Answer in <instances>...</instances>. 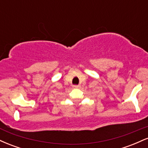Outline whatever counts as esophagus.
I'll return each mask as SVG.
<instances>
[{
  "mask_svg": "<svg viewBox=\"0 0 148 148\" xmlns=\"http://www.w3.org/2000/svg\"><path fill=\"white\" fill-rule=\"evenodd\" d=\"M79 87H80L79 85H74V86H73V88H79Z\"/></svg>",
  "mask_w": 148,
  "mask_h": 148,
  "instance_id": "obj_1",
  "label": "esophagus"
}]
</instances>
